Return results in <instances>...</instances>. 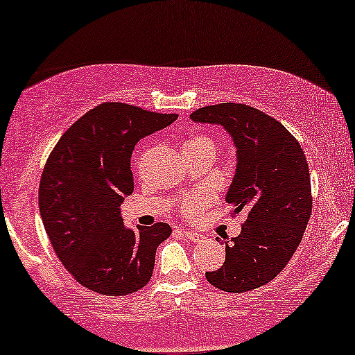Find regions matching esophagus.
<instances>
[{"label": "esophagus", "instance_id": "34e87169", "mask_svg": "<svg viewBox=\"0 0 355 355\" xmlns=\"http://www.w3.org/2000/svg\"><path fill=\"white\" fill-rule=\"evenodd\" d=\"M182 234L185 235V239L191 240V242H200L203 239V235L198 234L197 230H189V229H182Z\"/></svg>", "mask_w": 355, "mask_h": 355}]
</instances>
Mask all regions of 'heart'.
<instances>
[{
    "label": "heart",
    "instance_id": "obj_1",
    "mask_svg": "<svg viewBox=\"0 0 355 355\" xmlns=\"http://www.w3.org/2000/svg\"><path fill=\"white\" fill-rule=\"evenodd\" d=\"M202 145H214V144H211V140L209 137L193 135V137L187 138L185 144H183V150L195 148V146H202ZM211 198H214V191H211L210 189H203V190L195 191V193H191L190 197L185 198V202H183V210H185L189 215H195L203 205H207Z\"/></svg>",
    "mask_w": 355,
    "mask_h": 355
}]
</instances>
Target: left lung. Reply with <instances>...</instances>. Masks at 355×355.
I'll return each instance as SVG.
<instances>
[{
  "label": "left lung",
  "mask_w": 355,
  "mask_h": 355,
  "mask_svg": "<svg viewBox=\"0 0 355 355\" xmlns=\"http://www.w3.org/2000/svg\"><path fill=\"white\" fill-rule=\"evenodd\" d=\"M195 123L220 125L237 155L225 202L247 215L239 237L225 242V262L205 272L225 292H247L275 279L295 254L312 211L305 155L287 128L254 107L220 103L191 113Z\"/></svg>",
  "instance_id": "1"
}]
</instances>
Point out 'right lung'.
Returning <instances> with one entry per match:
<instances>
[{"mask_svg": "<svg viewBox=\"0 0 355 355\" xmlns=\"http://www.w3.org/2000/svg\"><path fill=\"white\" fill-rule=\"evenodd\" d=\"M126 103H101L73 123L40 183L44 230L64 268L88 291L128 295L148 284L168 223L130 229L120 205L133 191V148L177 120Z\"/></svg>", "mask_w": 355, "mask_h": 355, "instance_id": "obj_1", "label": "right lung"}]
</instances>
